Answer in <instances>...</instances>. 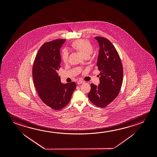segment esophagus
Instances as JSON below:
<instances>
[{
    "instance_id": "obj_1",
    "label": "esophagus",
    "mask_w": 157,
    "mask_h": 157,
    "mask_svg": "<svg viewBox=\"0 0 157 157\" xmlns=\"http://www.w3.org/2000/svg\"><path fill=\"white\" fill-rule=\"evenodd\" d=\"M84 82L82 81V80H78L77 82V84L78 85H79V84H82V83H84Z\"/></svg>"
}]
</instances>
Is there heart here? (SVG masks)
Returning <instances> with one entry per match:
<instances>
[{
    "label": "heart",
    "instance_id": "obj_1",
    "mask_svg": "<svg viewBox=\"0 0 157 157\" xmlns=\"http://www.w3.org/2000/svg\"><path fill=\"white\" fill-rule=\"evenodd\" d=\"M72 47L78 52L83 57L88 58L93 53L94 47L93 45L85 39H80L73 42ZM68 58V52L67 50H63L62 52V59L64 63H66Z\"/></svg>",
    "mask_w": 157,
    "mask_h": 157
}]
</instances>
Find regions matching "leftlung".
Returning <instances> with one entry per match:
<instances>
[{
    "label": "left lung",
    "mask_w": 157,
    "mask_h": 157,
    "mask_svg": "<svg viewBox=\"0 0 157 157\" xmlns=\"http://www.w3.org/2000/svg\"><path fill=\"white\" fill-rule=\"evenodd\" d=\"M100 46L97 66L100 71V84H91L88 98L95 105L103 108L111 103L121 90L123 68L121 58L115 47L108 39L96 36Z\"/></svg>",
    "instance_id": "8db88e82"
}]
</instances>
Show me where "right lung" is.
<instances>
[{"instance_id":"1","label":"right lung","mask_w":157,"mask_h":157,"mask_svg":"<svg viewBox=\"0 0 157 157\" xmlns=\"http://www.w3.org/2000/svg\"><path fill=\"white\" fill-rule=\"evenodd\" d=\"M66 39H58L44 43L34 61L32 75L39 98L45 105L55 110L70 102L76 88L75 82L63 84L57 71L60 68V51Z\"/></svg>"}]
</instances>
